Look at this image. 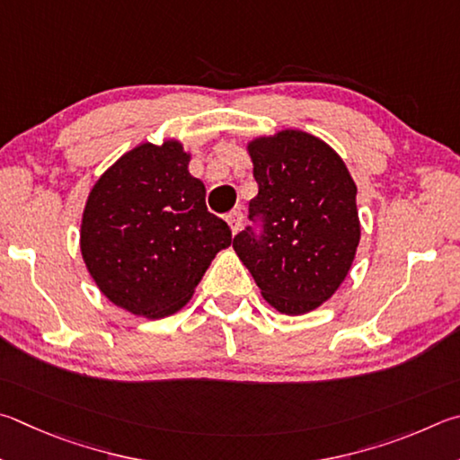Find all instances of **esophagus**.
I'll list each match as a JSON object with an SVG mask.
<instances>
[{
	"label": "esophagus",
	"instance_id": "obj_1",
	"mask_svg": "<svg viewBox=\"0 0 460 460\" xmlns=\"http://www.w3.org/2000/svg\"><path fill=\"white\" fill-rule=\"evenodd\" d=\"M243 220H244V216L240 209H234V212H230L228 216H226V222H228L232 234H238V230L243 228Z\"/></svg>",
	"mask_w": 460,
	"mask_h": 460
}]
</instances>
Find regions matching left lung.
I'll use <instances>...</instances> for the list:
<instances>
[{
	"label": "left lung",
	"instance_id": "obj_1",
	"mask_svg": "<svg viewBox=\"0 0 460 460\" xmlns=\"http://www.w3.org/2000/svg\"><path fill=\"white\" fill-rule=\"evenodd\" d=\"M259 196L251 216L264 234L234 236V251L270 307L305 315L332 299L348 277L361 238L356 181L332 145L301 128L246 143Z\"/></svg>",
	"mask_w": 460,
	"mask_h": 460
}]
</instances>
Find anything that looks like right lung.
I'll list each match as a JSON object with an SVG mask.
<instances>
[{"label":"right lung","instance_id":"add662e5","mask_svg":"<svg viewBox=\"0 0 460 460\" xmlns=\"http://www.w3.org/2000/svg\"><path fill=\"white\" fill-rule=\"evenodd\" d=\"M180 139L145 141L120 155L88 193L80 254L107 299L137 317H169L188 305L228 224L206 208Z\"/></svg>","mask_w":460,"mask_h":460}]
</instances>
